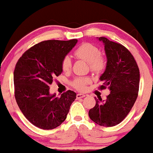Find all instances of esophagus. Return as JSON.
Returning <instances> with one entry per match:
<instances>
[{"instance_id": "esophagus-1", "label": "esophagus", "mask_w": 153, "mask_h": 153, "mask_svg": "<svg viewBox=\"0 0 153 153\" xmlns=\"http://www.w3.org/2000/svg\"><path fill=\"white\" fill-rule=\"evenodd\" d=\"M85 97V95L83 94H78L76 95V97L78 98V99H80V98H83V97Z\"/></svg>"}]
</instances>
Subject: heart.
<instances>
[{
	"mask_svg": "<svg viewBox=\"0 0 153 153\" xmlns=\"http://www.w3.org/2000/svg\"><path fill=\"white\" fill-rule=\"evenodd\" d=\"M74 55L78 59H83L89 63L91 70L94 73H100L105 67V61L100 55V51L97 46L91 43H84L81 44L75 51ZM62 68L64 72H68L72 67V60L66 56L62 59ZM90 78L85 77H78L72 81V85L79 91H84L86 85L90 83Z\"/></svg>",
	"mask_w": 153,
	"mask_h": 153,
	"instance_id": "b5f03b06",
	"label": "heart"
}]
</instances>
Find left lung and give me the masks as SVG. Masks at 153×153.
<instances>
[{
    "label": "left lung",
    "instance_id": "obj_1",
    "mask_svg": "<svg viewBox=\"0 0 153 153\" xmlns=\"http://www.w3.org/2000/svg\"><path fill=\"white\" fill-rule=\"evenodd\" d=\"M107 58L105 72L100 80V90L108 87L110 94L105 101L96 100V105L89 110V117L100 126L112 127L122 122L128 115L138 96L140 71L136 60L125 47L119 43L100 37Z\"/></svg>",
    "mask_w": 153,
    "mask_h": 153
}]
</instances>
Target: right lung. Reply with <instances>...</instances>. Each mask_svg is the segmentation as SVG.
I'll use <instances>...</instances> for the list:
<instances>
[{
  "label": "right lung",
  "instance_id": "obj_1",
  "mask_svg": "<svg viewBox=\"0 0 153 153\" xmlns=\"http://www.w3.org/2000/svg\"><path fill=\"white\" fill-rule=\"evenodd\" d=\"M78 42L49 40L35 44L19 59L13 72L15 98L21 112L32 125L44 130L59 126L66 118L76 94L68 91L56 97L50 85L62 72L64 57Z\"/></svg>",
  "mask_w": 153,
  "mask_h": 153
}]
</instances>
